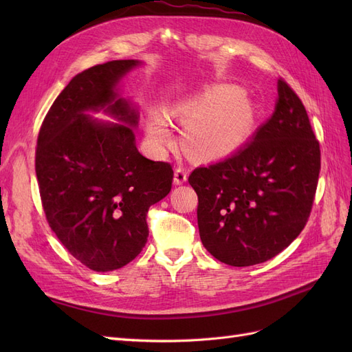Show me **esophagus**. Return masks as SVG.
<instances>
[{"instance_id": "obj_1", "label": "esophagus", "mask_w": 352, "mask_h": 352, "mask_svg": "<svg viewBox=\"0 0 352 352\" xmlns=\"http://www.w3.org/2000/svg\"><path fill=\"white\" fill-rule=\"evenodd\" d=\"M188 170L185 168V167H177L176 170H175V184L176 185H182V184H185L186 180H188Z\"/></svg>"}]
</instances>
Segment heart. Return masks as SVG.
<instances>
[{
    "label": "heart",
    "instance_id": "obj_1",
    "mask_svg": "<svg viewBox=\"0 0 352 352\" xmlns=\"http://www.w3.org/2000/svg\"><path fill=\"white\" fill-rule=\"evenodd\" d=\"M177 122L185 124L184 142L199 157L232 154L248 140L254 124V105L243 98L241 88L223 85L204 89L173 109ZM148 140L155 146L172 142L166 117L154 114L148 122Z\"/></svg>",
    "mask_w": 352,
    "mask_h": 352
}]
</instances>
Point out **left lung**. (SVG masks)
Wrapping results in <instances>:
<instances>
[{"label": "left lung", "instance_id": "1", "mask_svg": "<svg viewBox=\"0 0 352 352\" xmlns=\"http://www.w3.org/2000/svg\"><path fill=\"white\" fill-rule=\"evenodd\" d=\"M278 104L252 140L226 160L197 167L198 228L219 261L247 267L282 252L307 225L320 175V144L300 97L282 78Z\"/></svg>", "mask_w": 352, "mask_h": 352}]
</instances>
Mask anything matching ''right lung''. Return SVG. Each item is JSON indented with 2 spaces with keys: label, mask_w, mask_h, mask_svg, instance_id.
Listing matches in <instances>:
<instances>
[{
  "label": "right lung",
  "mask_w": 352,
  "mask_h": 352,
  "mask_svg": "<svg viewBox=\"0 0 352 352\" xmlns=\"http://www.w3.org/2000/svg\"><path fill=\"white\" fill-rule=\"evenodd\" d=\"M136 65L114 60L76 74L38 133L35 170L48 225L94 272L120 269L142 251L146 212L172 189V164L140 154L129 126L98 123L85 114L105 107L135 126L138 114L117 98L114 87Z\"/></svg>",
  "instance_id": "right-lung-1"
}]
</instances>
